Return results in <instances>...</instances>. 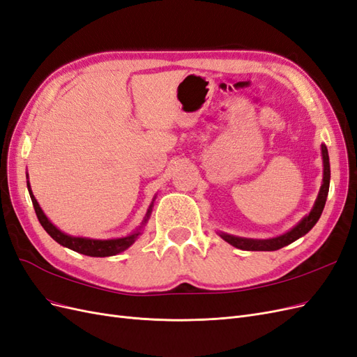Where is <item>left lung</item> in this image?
<instances>
[{"mask_svg": "<svg viewBox=\"0 0 357 357\" xmlns=\"http://www.w3.org/2000/svg\"><path fill=\"white\" fill-rule=\"evenodd\" d=\"M321 156H323V185L320 188L319 197L316 199L314 207L310 211L308 215H305L294 229L286 232L284 235H280L277 238L271 240H247V238H238V236H232V235H226L222 234L220 236L231 245L241 248V250H248V252H274L282 248L284 245H289L290 243L296 241L301 238L302 235H305L312 226L317 223L320 219L321 211L325 208L326 198H328V192H329V180H331V165H329V155H328V149L326 146H321Z\"/></svg>", "mask_w": 357, "mask_h": 357, "instance_id": "1", "label": "left lung"}]
</instances>
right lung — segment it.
Here are the masks:
<instances>
[{
  "label": "right lung",
  "instance_id": "1",
  "mask_svg": "<svg viewBox=\"0 0 357 357\" xmlns=\"http://www.w3.org/2000/svg\"><path fill=\"white\" fill-rule=\"evenodd\" d=\"M26 185H28V190H29V197H31L32 205H34L36 214H37L38 222L41 223L43 228H45V231L56 243H59L63 247L71 248V250H74V252L86 255V256H92V257L114 256L117 253L126 250L129 245H132L135 243V240H137V236L139 235V232H135L132 235L125 236V238H119V240H89V238H80V236H70L67 234L61 232L59 229H56V226H53L49 222V219L46 218L45 213H43V210L40 208L37 199L34 198V195H32V192L29 189V183H26ZM149 214H150V210L146 214L144 223L149 219Z\"/></svg>",
  "mask_w": 357,
  "mask_h": 357
}]
</instances>
